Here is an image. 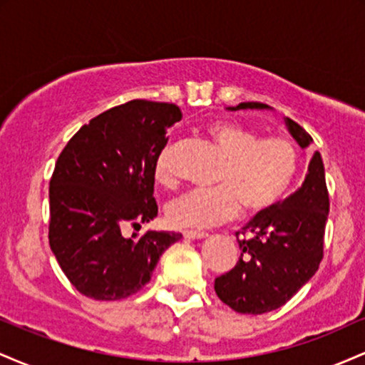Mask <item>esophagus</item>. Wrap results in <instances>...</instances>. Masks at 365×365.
Segmentation results:
<instances>
[{"mask_svg": "<svg viewBox=\"0 0 365 365\" xmlns=\"http://www.w3.org/2000/svg\"><path fill=\"white\" fill-rule=\"evenodd\" d=\"M183 237L190 238V240H200V238H206L207 233L195 232V230H185V232H183Z\"/></svg>", "mask_w": 365, "mask_h": 365, "instance_id": "34e87169", "label": "esophagus"}]
</instances>
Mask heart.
<instances>
[{
	"label": "heart",
	"mask_w": 365,
	"mask_h": 365,
	"mask_svg": "<svg viewBox=\"0 0 365 365\" xmlns=\"http://www.w3.org/2000/svg\"><path fill=\"white\" fill-rule=\"evenodd\" d=\"M209 137L225 154L217 170L216 187L194 188L166 209L170 223L178 228H207L233 220L240 207L255 215L273 207L287 194L297 171L295 145L283 137H264L235 121H220L207 128ZM173 148L159 153L154 178L159 185L177 183Z\"/></svg>",
	"instance_id": "obj_1"
}]
</instances>
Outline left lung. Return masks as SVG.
<instances>
[{
    "mask_svg": "<svg viewBox=\"0 0 365 365\" xmlns=\"http://www.w3.org/2000/svg\"><path fill=\"white\" fill-rule=\"evenodd\" d=\"M228 110H269V106L240 103ZM284 125L300 148L312 144V137L299 123L284 118ZM328 212L324 165L316 150L302 187L255 215L242 228L247 238L238 240L242 254L237 266L215 279L221 302L240 314L271 312L287 304L319 267Z\"/></svg>",
    "mask_w": 365,
    "mask_h": 365,
    "instance_id": "1",
    "label": "left lung"
}]
</instances>
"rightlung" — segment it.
I'll list each match as a JSON object with an SVG mask.
<instances>
[{"label":"right lung","mask_w":365,"mask_h":365,"mask_svg":"<svg viewBox=\"0 0 365 365\" xmlns=\"http://www.w3.org/2000/svg\"><path fill=\"white\" fill-rule=\"evenodd\" d=\"M177 104L133 99L83 125L61 150L49 182V245L70 283L94 300H120L150 282L182 235L140 230L158 216L154 163Z\"/></svg>","instance_id":"obj_1"}]
</instances>
